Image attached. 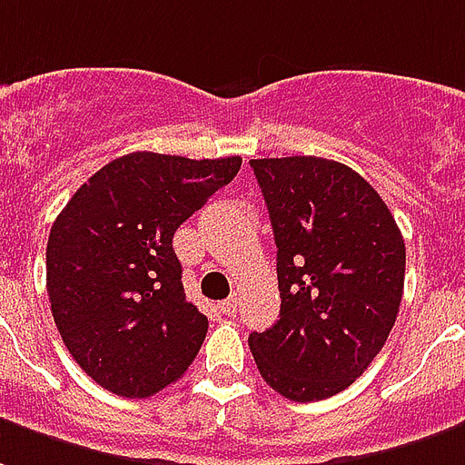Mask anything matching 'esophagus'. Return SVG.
<instances>
[{"instance_id": "obj_1", "label": "esophagus", "mask_w": 465, "mask_h": 465, "mask_svg": "<svg viewBox=\"0 0 465 465\" xmlns=\"http://www.w3.org/2000/svg\"><path fill=\"white\" fill-rule=\"evenodd\" d=\"M236 305H239V301H236V298H226V301H222L219 302V308H222V312L223 315H233V312H236Z\"/></svg>"}]
</instances>
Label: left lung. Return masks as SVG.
Returning a JSON list of instances; mask_svg holds the SVG:
<instances>
[{
	"label": "left lung",
	"instance_id": "8db88e82",
	"mask_svg": "<svg viewBox=\"0 0 465 465\" xmlns=\"http://www.w3.org/2000/svg\"><path fill=\"white\" fill-rule=\"evenodd\" d=\"M276 239L281 318L251 332L268 387L291 401L347 390L380 355L404 293L407 249L370 182L322 157L251 160Z\"/></svg>",
	"mask_w": 465,
	"mask_h": 465
}]
</instances>
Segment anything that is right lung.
I'll return each instance as SVG.
<instances>
[{"mask_svg":"<svg viewBox=\"0 0 465 465\" xmlns=\"http://www.w3.org/2000/svg\"><path fill=\"white\" fill-rule=\"evenodd\" d=\"M242 157L130 153L78 187L51 226L46 291L68 352L118 397L145 399L194 362L209 320L182 285L172 236Z\"/></svg>","mask_w":465,"mask_h":465,"instance_id":"add662e5","label":"right lung"}]
</instances>
